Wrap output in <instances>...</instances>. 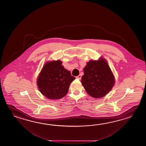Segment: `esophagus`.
Wrapping results in <instances>:
<instances>
[{
  "label": "esophagus",
  "mask_w": 146,
  "mask_h": 146,
  "mask_svg": "<svg viewBox=\"0 0 146 146\" xmlns=\"http://www.w3.org/2000/svg\"><path fill=\"white\" fill-rule=\"evenodd\" d=\"M76 78H77V79H81V74L78 75V76L76 77Z\"/></svg>",
  "instance_id": "34e87169"
}]
</instances>
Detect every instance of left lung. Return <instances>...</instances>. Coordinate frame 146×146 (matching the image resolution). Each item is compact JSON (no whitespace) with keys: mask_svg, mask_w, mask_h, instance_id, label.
<instances>
[{"mask_svg":"<svg viewBox=\"0 0 146 146\" xmlns=\"http://www.w3.org/2000/svg\"><path fill=\"white\" fill-rule=\"evenodd\" d=\"M81 83L87 93L94 98L105 96L115 84V78L106 59L90 60L84 69Z\"/></svg>","mask_w":146,"mask_h":146,"instance_id":"left-lung-1","label":"left lung"}]
</instances>
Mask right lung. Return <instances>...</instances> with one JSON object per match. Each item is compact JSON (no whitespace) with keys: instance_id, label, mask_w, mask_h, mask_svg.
<instances>
[{"instance_id":"right-lung-1","label":"right lung","mask_w":146,"mask_h":146,"mask_svg":"<svg viewBox=\"0 0 146 146\" xmlns=\"http://www.w3.org/2000/svg\"><path fill=\"white\" fill-rule=\"evenodd\" d=\"M62 64L59 60L46 62L37 78L40 93L49 99H59L65 96L70 84L75 79Z\"/></svg>"}]
</instances>
